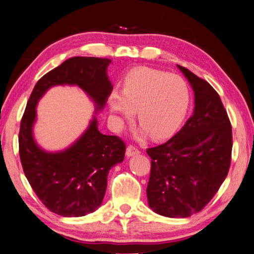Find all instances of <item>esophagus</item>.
<instances>
[{
	"label": "esophagus",
	"mask_w": 254,
	"mask_h": 254,
	"mask_svg": "<svg viewBox=\"0 0 254 254\" xmlns=\"http://www.w3.org/2000/svg\"><path fill=\"white\" fill-rule=\"evenodd\" d=\"M137 154H139V151L136 149L135 146H132V145L127 146V149H126L127 157H134V155H137Z\"/></svg>",
	"instance_id": "34e87169"
}]
</instances>
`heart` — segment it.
<instances>
[{"instance_id":"b5f03b06","label":"heart","mask_w":254,"mask_h":254,"mask_svg":"<svg viewBox=\"0 0 254 254\" xmlns=\"http://www.w3.org/2000/svg\"><path fill=\"white\" fill-rule=\"evenodd\" d=\"M108 105L118 127L134 118L136 111L140 124L137 138L149 132L153 138H167L184 123L190 105V88L181 76L138 67L124 77L120 94L111 93Z\"/></svg>"}]
</instances>
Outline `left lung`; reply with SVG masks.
<instances>
[{"label": "left lung", "instance_id": "left-lung-1", "mask_svg": "<svg viewBox=\"0 0 254 254\" xmlns=\"http://www.w3.org/2000/svg\"><path fill=\"white\" fill-rule=\"evenodd\" d=\"M194 92L193 115L173 138L151 147L146 195L155 213L187 218L218 192L232 158V126L218 93L189 69L177 65Z\"/></svg>", "mask_w": 254, "mask_h": 254}]
</instances>
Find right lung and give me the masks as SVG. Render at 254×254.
<instances>
[{"label": "right lung", "mask_w": 254, "mask_h": 254, "mask_svg": "<svg viewBox=\"0 0 254 254\" xmlns=\"http://www.w3.org/2000/svg\"><path fill=\"white\" fill-rule=\"evenodd\" d=\"M111 60L75 57L51 70L35 85L27 102L19 132V154L23 173L42 203L64 217H83L102 204L109 170L124 161L126 146L117 136L104 135L96 116L104 109L112 92L108 67ZM78 86L95 103L89 127L64 150L46 151L33 136L36 108L50 88Z\"/></svg>", "instance_id": "obj_1"}]
</instances>
